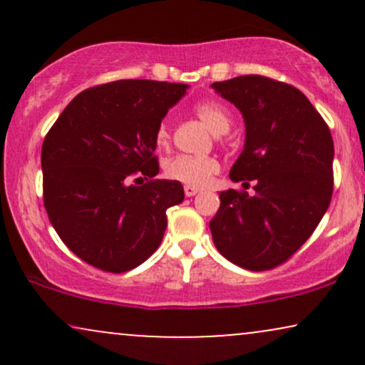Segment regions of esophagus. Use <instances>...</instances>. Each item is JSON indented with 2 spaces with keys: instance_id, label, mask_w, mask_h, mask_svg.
I'll return each instance as SVG.
<instances>
[{
  "instance_id": "obj_1",
  "label": "esophagus",
  "mask_w": 365,
  "mask_h": 365,
  "mask_svg": "<svg viewBox=\"0 0 365 365\" xmlns=\"http://www.w3.org/2000/svg\"><path fill=\"white\" fill-rule=\"evenodd\" d=\"M183 192H185L187 197H194L197 192H199V187H194V185H185L183 187Z\"/></svg>"
}]
</instances>
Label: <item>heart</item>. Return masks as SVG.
Returning a JSON list of instances; mask_svg holds the SVG:
<instances>
[{
	"label": "heart",
	"mask_w": 365,
	"mask_h": 365,
	"mask_svg": "<svg viewBox=\"0 0 365 365\" xmlns=\"http://www.w3.org/2000/svg\"><path fill=\"white\" fill-rule=\"evenodd\" d=\"M194 111L207 125V128L212 130L215 133H225L232 127V111L223 103L215 101V99L197 103ZM170 139L171 132L168 123H161L156 130V142L159 145H166ZM165 171L171 180H178V182L187 183V185L204 187L220 171V161L212 156L180 154V156L171 158L166 163Z\"/></svg>",
	"instance_id": "b5f03b06"
}]
</instances>
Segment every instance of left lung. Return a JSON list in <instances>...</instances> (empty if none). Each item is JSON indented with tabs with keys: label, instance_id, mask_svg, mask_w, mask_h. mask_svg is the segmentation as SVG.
<instances>
[{
	"label": "left lung",
	"instance_id": "1",
	"mask_svg": "<svg viewBox=\"0 0 365 365\" xmlns=\"http://www.w3.org/2000/svg\"><path fill=\"white\" fill-rule=\"evenodd\" d=\"M245 120V148L230 171L254 194L221 192L211 228L216 249L250 271L287 262L319 225L333 195L329 127L297 87L262 75L215 82Z\"/></svg>",
	"mask_w": 365,
	"mask_h": 365
}]
</instances>
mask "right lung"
Wrapping results in <instances>:
<instances>
[{"mask_svg":"<svg viewBox=\"0 0 365 365\" xmlns=\"http://www.w3.org/2000/svg\"><path fill=\"white\" fill-rule=\"evenodd\" d=\"M185 83L118 81L75 96L46 133L43 199L63 244L92 267L125 273L165 235L178 180H158L156 130Z\"/></svg>","mask_w":365,"mask_h":365,"instance_id":"right-lung-1","label":"right lung"}]
</instances>
